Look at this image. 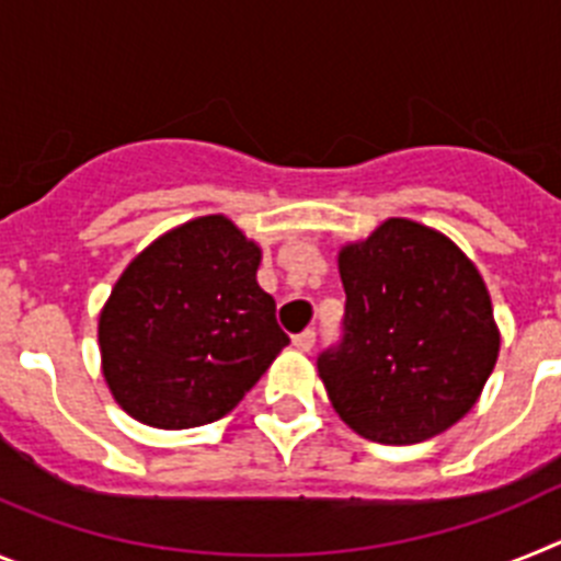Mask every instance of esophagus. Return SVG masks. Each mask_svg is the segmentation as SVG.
I'll use <instances>...</instances> for the list:
<instances>
[{"label":"esophagus","mask_w":561,"mask_h":561,"mask_svg":"<svg viewBox=\"0 0 561 561\" xmlns=\"http://www.w3.org/2000/svg\"><path fill=\"white\" fill-rule=\"evenodd\" d=\"M295 348L297 351H311L314 348V342H317V334L311 329H306V331H300V334H295Z\"/></svg>","instance_id":"esophagus-1"}]
</instances>
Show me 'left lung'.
Here are the masks:
<instances>
[{
  "mask_svg": "<svg viewBox=\"0 0 561 561\" xmlns=\"http://www.w3.org/2000/svg\"><path fill=\"white\" fill-rule=\"evenodd\" d=\"M342 336L317 356L340 419L376 444H419L463 419L500 351L492 300L447 236L388 219L340 252Z\"/></svg>",
  "mask_w": 561,
  "mask_h": 561,
  "instance_id": "left-lung-1",
  "label": "left lung"
}]
</instances>
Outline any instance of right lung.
I'll return each instance as SVG.
<instances>
[{"instance_id": "add662e5", "label": "right lung", "mask_w": 561, "mask_h": 561, "mask_svg": "<svg viewBox=\"0 0 561 561\" xmlns=\"http://www.w3.org/2000/svg\"><path fill=\"white\" fill-rule=\"evenodd\" d=\"M261 250L225 216L187 221L134 257L101 311L103 376L128 415L160 430L219 421L289 336L255 280Z\"/></svg>"}]
</instances>
